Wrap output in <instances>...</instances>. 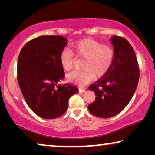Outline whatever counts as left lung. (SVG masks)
<instances>
[{"label": "left lung", "instance_id": "1", "mask_svg": "<svg viewBox=\"0 0 155 155\" xmlns=\"http://www.w3.org/2000/svg\"><path fill=\"white\" fill-rule=\"evenodd\" d=\"M67 39L60 35H41L30 41L19 53L17 81L27 104L36 115L51 120L63 114L68 99L79 92L62 82L65 73L61 54Z\"/></svg>", "mask_w": 155, "mask_h": 155}]
</instances>
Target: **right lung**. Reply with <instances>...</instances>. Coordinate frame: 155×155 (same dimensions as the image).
Segmentation results:
<instances>
[{
    "mask_svg": "<svg viewBox=\"0 0 155 155\" xmlns=\"http://www.w3.org/2000/svg\"><path fill=\"white\" fill-rule=\"evenodd\" d=\"M110 41L114 47L111 65L100 79L89 87L96 97L88 110L101 118H110L120 113L133 97L139 79L138 61L129 42L117 35Z\"/></svg>",
    "mask_w": 155,
    "mask_h": 155,
    "instance_id": "add662e5",
    "label": "right lung"
}]
</instances>
